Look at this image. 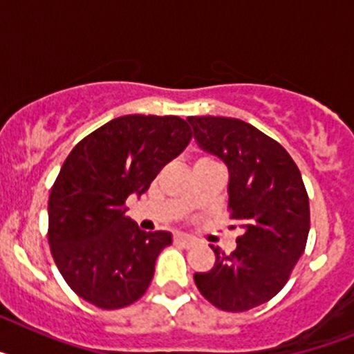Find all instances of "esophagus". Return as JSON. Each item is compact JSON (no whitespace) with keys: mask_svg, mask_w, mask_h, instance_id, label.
<instances>
[{"mask_svg":"<svg viewBox=\"0 0 354 354\" xmlns=\"http://www.w3.org/2000/svg\"><path fill=\"white\" fill-rule=\"evenodd\" d=\"M174 239L177 245H183V246H186V248H189V246H193L196 243L195 237L187 236V234H175Z\"/></svg>","mask_w":354,"mask_h":354,"instance_id":"obj_1","label":"esophagus"}]
</instances>
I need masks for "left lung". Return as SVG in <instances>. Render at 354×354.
<instances>
[{
	"mask_svg": "<svg viewBox=\"0 0 354 354\" xmlns=\"http://www.w3.org/2000/svg\"><path fill=\"white\" fill-rule=\"evenodd\" d=\"M205 152L228 168L230 218L243 230L237 248H214L212 270L195 273L200 294L225 312L270 301L305 252L310 205L296 162L268 134L239 118L187 117Z\"/></svg>",
	"mask_w": 354,
	"mask_h": 354,
	"instance_id": "8db88e82",
	"label": "left lung"
}]
</instances>
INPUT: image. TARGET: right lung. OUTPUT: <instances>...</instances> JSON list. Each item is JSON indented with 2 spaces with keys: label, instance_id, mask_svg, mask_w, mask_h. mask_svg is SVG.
I'll list each match as a JSON object with an SVG mask.
<instances>
[{
  "label": "right lung",
  "instance_id": "add662e5",
  "mask_svg": "<svg viewBox=\"0 0 354 354\" xmlns=\"http://www.w3.org/2000/svg\"><path fill=\"white\" fill-rule=\"evenodd\" d=\"M189 140L179 117L126 115L71 150L49 195L48 237L62 277L84 301L115 310L149 289L171 234L140 230L126 202L145 193Z\"/></svg>",
  "mask_w": 354,
  "mask_h": 354
}]
</instances>
